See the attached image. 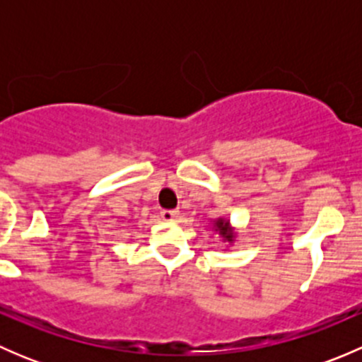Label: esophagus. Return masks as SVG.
Here are the masks:
<instances>
[{"mask_svg": "<svg viewBox=\"0 0 362 362\" xmlns=\"http://www.w3.org/2000/svg\"><path fill=\"white\" fill-rule=\"evenodd\" d=\"M160 217H163V221H166V222H175L178 217V211L177 210H163L160 211Z\"/></svg>", "mask_w": 362, "mask_h": 362, "instance_id": "esophagus-1", "label": "esophagus"}]
</instances>
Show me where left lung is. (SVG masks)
Here are the masks:
<instances>
[{
  "label": "left lung",
  "instance_id": "obj_1",
  "mask_svg": "<svg viewBox=\"0 0 362 362\" xmlns=\"http://www.w3.org/2000/svg\"><path fill=\"white\" fill-rule=\"evenodd\" d=\"M211 231L215 235H218V238L224 243H228V245H233L236 242V238H238V231L231 224V221L226 217H218L215 221H211Z\"/></svg>",
  "mask_w": 362,
  "mask_h": 362
}]
</instances>
